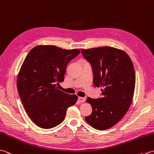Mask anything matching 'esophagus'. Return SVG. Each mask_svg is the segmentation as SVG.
<instances>
[{"label":"esophagus","mask_w":154,"mask_h":154,"mask_svg":"<svg viewBox=\"0 0 154 154\" xmlns=\"http://www.w3.org/2000/svg\"><path fill=\"white\" fill-rule=\"evenodd\" d=\"M78 101H79L80 103H84V102L86 101V98L79 97H78Z\"/></svg>","instance_id":"1"}]
</instances>
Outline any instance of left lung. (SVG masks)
Masks as SVG:
<instances>
[{
	"label": "left lung",
	"mask_w": 154,
	"mask_h": 154,
	"mask_svg": "<svg viewBox=\"0 0 154 154\" xmlns=\"http://www.w3.org/2000/svg\"><path fill=\"white\" fill-rule=\"evenodd\" d=\"M92 67L94 84L101 87V98L88 97L92 112L85 117L92 127L107 130L124 117L132 103L136 76L133 63L124 51L111 47L81 49Z\"/></svg>",
	"instance_id": "1"
}]
</instances>
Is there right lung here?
<instances>
[{
    "label": "right lung",
    "mask_w": 154,
    "mask_h": 154,
    "mask_svg": "<svg viewBox=\"0 0 154 154\" xmlns=\"http://www.w3.org/2000/svg\"><path fill=\"white\" fill-rule=\"evenodd\" d=\"M80 53L54 45H38L31 50L20 68L17 88L25 110L32 121L42 128L62 122L67 109L76 103V95L58 89L64 81L68 63Z\"/></svg>",
    "instance_id": "right-lung-1"
}]
</instances>
